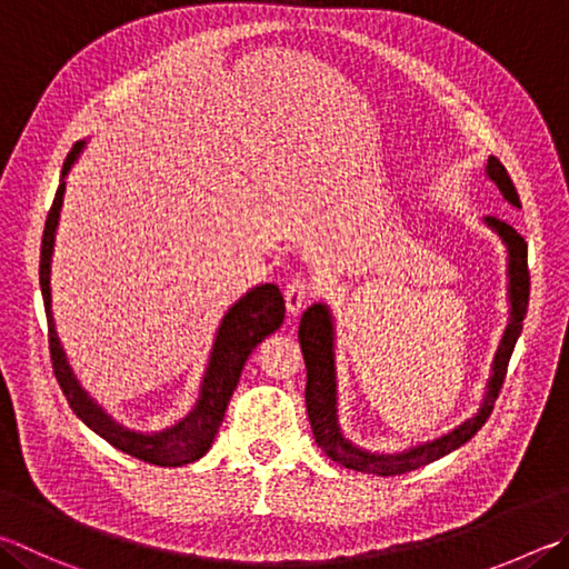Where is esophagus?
Masks as SVG:
<instances>
[{"mask_svg": "<svg viewBox=\"0 0 569 569\" xmlns=\"http://www.w3.org/2000/svg\"><path fill=\"white\" fill-rule=\"evenodd\" d=\"M313 296V286H311V281H308V278H303V276H296L293 281H288V286H286V308H288V313L291 316H298L306 308V303H308V298Z\"/></svg>", "mask_w": 569, "mask_h": 569, "instance_id": "34e87169", "label": "esophagus"}]
</instances>
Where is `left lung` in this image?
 I'll use <instances>...</instances> for the list:
<instances>
[{"instance_id": "1", "label": "left lung", "mask_w": 569, "mask_h": 569, "mask_svg": "<svg viewBox=\"0 0 569 569\" xmlns=\"http://www.w3.org/2000/svg\"><path fill=\"white\" fill-rule=\"evenodd\" d=\"M488 179L498 186L500 193L512 206L520 209V196L515 191V183L508 177L502 163L490 157L488 159ZM485 223L500 236L502 243L508 246V296H510V323L505 328V336L500 340L498 353L492 360V376L488 380V392H485L480 410L475 412L458 426L456 430L446 432L430 442H422L410 450L402 452H368L350 442L338 426V390H336V330H333V316L326 303H313L301 318L298 326V340H301L308 380H306V410L308 420H311L313 438L318 448L326 456L343 465V468L380 475V478H390V475H406L410 470H418L422 465L436 462L448 452L465 446L475 432H478L485 420L490 418L495 408V400L500 396V388L508 376V363L515 350V343L522 333V320L528 316V301H530V271H528V243L522 236L495 216H488Z\"/></svg>"}]
</instances>
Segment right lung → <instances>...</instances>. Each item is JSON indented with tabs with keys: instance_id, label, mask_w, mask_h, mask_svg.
I'll return each mask as SVG.
<instances>
[{
	"instance_id": "add662e5",
	"label": "right lung",
	"mask_w": 569,
	"mask_h": 569,
	"mask_svg": "<svg viewBox=\"0 0 569 569\" xmlns=\"http://www.w3.org/2000/svg\"><path fill=\"white\" fill-rule=\"evenodd\" d=\"M84 143L87 141H79L74 143V149L69 151L64 169H61V183L57 189L54 203H51L49 216H47L44 236H41L39 286H41V298H44L47 326H49L51 366H54V376L59 380L61 392H64L69 400L71 410H74L77 418L84 420V426L94 430L97 436H101L107 442H111L113 448L127 452L131 458H139L151 465H161V468H179V465L199 460L209 452L216 432H219L223 422V412L229 408V400L233 396L236 386H239L241 370L246 366V360H249L251 350L283 323V313H286L283 296L278 291V286L261 283L251 288L249 293L241 296L239 301L229 308V313L223 316L219 333H216V340H213L209 368H206L203 380H201L199 400H196V406L189 416L181 418L177 426L159 432H137V430L123 428L121 422L113 420L109 412L79 386L74 370H71L67 360L64 348L59 343L54 316H51L49 273H51V251H54V236L59 226V211H61V201H64V189H67L64 177L69 173V169L74 167V161L79 159Z\"/></svg>"
}]
</instances>
